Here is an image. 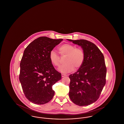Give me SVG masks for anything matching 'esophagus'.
I'll list each match as a JSON object with an SVG mask.
<instances>
[{
  "label": "esophagus",
  "mask_w": 124,
  "mask_h": 124,
  "mask_svg": "<svg viewBox=\"0 0 124 124\" xmlns=\"http://www.w3.org/2000/svg\"><path fill=\"white\" fill-rule=\"evenodd\" d=\"M66 76V75L65 74H61V76H62V78H63V77H65V76Z\"/></svg>",
  "instance_id": "obj_1"
}]
</instances>
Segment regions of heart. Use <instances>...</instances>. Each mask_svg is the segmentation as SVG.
Instances as JSON below:
<instances>
[{"label":"heart","mask_w":124,"mask_h":124,"mask_svg":"<svg viewBox=\"0 0 124 124\" xmlns=\"http://www.w3.org/2000/svg\"><path fill=\"white\" fill-rule=\"evenodd\" d=\"M61 56H66L64 65H61L59 70L64 73H69L75 69H78L82 65L85 59V54L82 50L69 44H65L58 48ZM49 59L53 65L59 67L61 64L59 55L54 50H52L49 53Z\"/></svg>","instance_id":"heart-1"}]
</instances>
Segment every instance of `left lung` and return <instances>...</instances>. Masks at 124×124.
<instances>
[{"label":"left lung","instance_id":"8db88e82","mask_svg":"<svg viewBox=\"0 0 124 124\" xmlns=\"http://www.w3.org/2000/svg\"><path fill=\"white\" fill-rule=\"evenodd\" d=\"M67 40L80 46L85 54L82 66L69 75V96L78 106H88L99 99L106 84L104 57L99 48L91 42L85 39Z\"/></svg>","mask_w":124,"mask_h":124}]
</instances>
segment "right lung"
Masks as SVG:
<instances>
[{
	"label": "right lung",
	"mask_w": 124,
	"mask_h": 124,
	"mask_svg": "<svg viewBox=\"0 0 124 124\" xmlns=\"http://www.w3.org/2000/svg\"><path fill=\"white\" fill-rule=\"evenodd\" d=\"M63 40L39 37L24 51L19 78L26 98L32 103L43 105L54 96L53 85L61 79V74L55 69L49 55Z\"/></svg>",
	"instance_id": "1"
}]
</instances>
